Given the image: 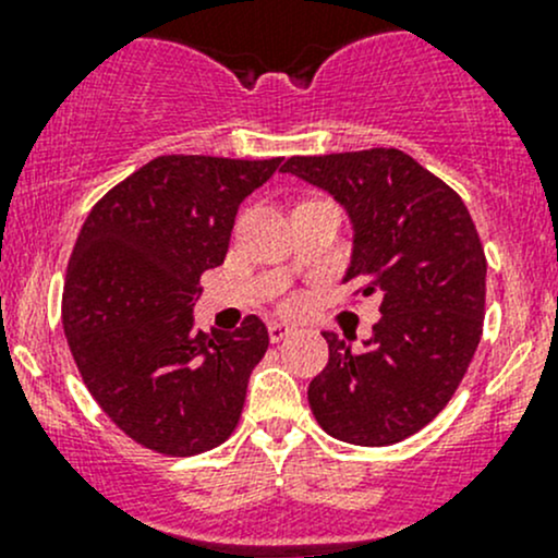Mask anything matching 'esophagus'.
<instances>
[{"label":"esophagus","mask_w":558,"mask_h":558,"mask_svg":"<svg viewBox=\"0 0 558 558\" xmlns=\"http://www.w3.org/2000/svg\"><path fill=\"white\" fill-rule=\"evenodd\" d=\"M267 329H269V340L280 342V340H286V337H289L291 331H294V326L283 324V320H272V324H269Z\"/></svg>","instance_id":"34e87169"}]
</instances>
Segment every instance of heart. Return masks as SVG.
<instances>
[{
	"label": "heart",
	"mask_w": 558,
	"mask_h": 558,
	"mask_svg": "<svg viewBox=\"0 0 558 558\" xmlns=\"http://www.w3.org/2000/svg\"><path fill=\"white\" fill-rule=\"evenodd\" d=\"M291 305H300V300H291Z\"/></svg>",
	"instance_id": "heart-1"
}]
</instances>
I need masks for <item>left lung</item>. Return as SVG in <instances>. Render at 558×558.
Listing matches in <instances>:
<instances>
[{"instance_id":"8db88e82","label":"left lung","mask_w":558,"mask_h":558,"mask_svg":"<svg viewBox=\"0 0 558 558\" xmlns=\"http://www.w3.org/2000/svg\"><path fill=\"white\" fill-rule=\"evenodd\" d=\"M283 172L335 196L353 227L351 264L362 296H380L364 351L335 331L329 364L307 399L326 435L393 446L448 404L483 331L486 256L464 202L397 148L294 156Z\"/></svg>"}]
</instances>
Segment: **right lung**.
<instances>
[{
    "label": "right lung",
    "instance_id": "1",
    "mask_svg": "<svg viewBox=\"0 0 558 558\" xmlns=\"http://www.w3.org/2000/svg\"><path fill=\"white\" fill-rule=\"evenodd\" d=\"M283 159L159 156L94 205L70 256L64 335L92 397L134 442L167 456L238 426L267 326L194 329L199 275L223 264L240 202Z\"/></svg>",
    "mask_w": 558,
    "mask_h": 558
}]
</instances>
